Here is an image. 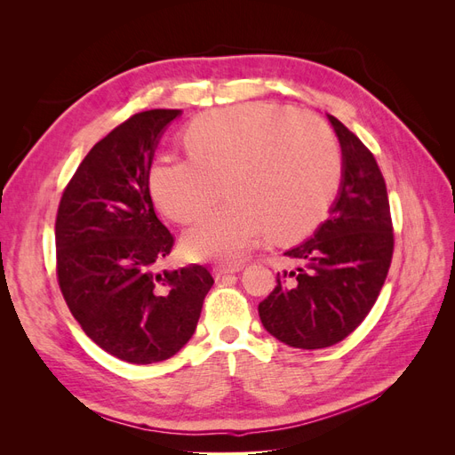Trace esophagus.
I'll list each match as a JSON object with an SVG mask.
<instances>
[{
	"label": "esophagus",
	"instance_id": "esophagus-1",
	"mask_svg": "<svg viewBox=\"0 0 455 455\" xmlns=\"http://www.w3.org/2000/svg\"><path fill=\"white\" fill-rule=\"evenodd\" d=\"M241 267H243V266H239V264H235V266H216V267H214V275H216V279H220V277H224V275L241 271Z\"/></svg>",
	"mask_w": 455,
	"mask_h": 455
}]
</instances>
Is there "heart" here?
Here are the masks:
<instances>
[{
  "label": "heart",
  "mask_w": 455,
  "mask_h": 455,
  "mask_svg": "<svg viewBox=\"0 0 455 455\" xmlns=\"http://www.w3.org/2000/svg\"><path fill=\"white\" fill-rule=\"evenodd\" d=\"M188 157L151 163L148 184L176 224H194L228 194L229 201L191 229L194 258L237 261L264 235L306 233L332 201L341 174L334 131L291 108L244 102L197 116L184 129Z\"/></svg>",
  "instance_id": "obj_1"
}]
</instances>
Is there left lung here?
Instances as JSON below:
<instances>
[{
	"label": "left lung",
	"mask_w": 455,
	"mask_h": 455,
	"mask_svg": "<svg viewBox=\"0 0 455 455\" xmlns=\"http://www.w3.org/2000/svg\"><path fill=\"white\" fill-rule=\"evenodd\" d=\"M343 157L341 184L328 220L284 256L299 261L277 273L258 306L271 336L298 349H323L347 338L374 307L393 258L387 188L371 151L328 116Z\"/></svg>",
	"instance_id": "left-lung-1"
}]
</instances>
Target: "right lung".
<instances>
[{"instance_id":"add662e5","label":"right lung","mask_w":455,"mask_h":455,"mask_svg":"<svg viewBox=\"0 0 455 455\" xmlns=\"http://www.w3.org/2000/svg\"><path fill=\"white\" fill-rule=\"evenodd\" d=\"M180 109L121 123L81 161L54 224L57 277L84 332L132 364L167 361L194 336L214 279L191 264L159 271L174 237L156 214L148 172L159 136Z\"/></svg>"}]
</instances>
